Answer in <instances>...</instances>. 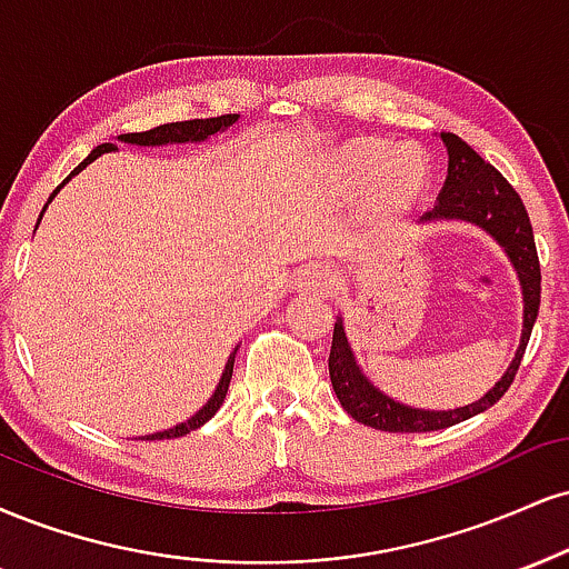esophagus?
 Instances as JSON below:
<instances>
[{
  "label": "esophagus",
  "mask_w": 569,
  "mask_h": 569,
  "mask_svg": "<svg viewBox=\"0 0 569 569\" xmlns=\"http://www.w3.org/2000/svg\"><path fill=\"white\" fill-rule=\"evenodd\" d=\"M299 286L312 291H328L333 286V278L331 272L323 270V267H310V270H305L302 278H299Z\"/></svg>",
  "instance_id": "1"
}]
</instances>
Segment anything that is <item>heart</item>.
<instances>
[{
	"mask_svg": "<svg viewBox=\"0 0 569 569\" xmlns=\"http://www.w3.org/2000/svg\"><path fill=\"white\" fill-rule=\"evenodd\" d=\"M368 211L389 217L408 211L423 196L429 184V167L419 150H395L387 156V146L373 140H358L345 146L333 159V180L345 188L368 182Z\"/></svg>",
	"mask_w": 569,
	"mask_h": 569,
	"instance_id": "1",
	"label": "heart"
}]
</instances>
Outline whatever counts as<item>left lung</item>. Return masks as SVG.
Masks as SVG:
<instances>
[{
  "mask_svg": "<svg viewBox=\"0 0 569 569\" xmlns=\"http://www.w3.org/2000/svg\"><path fill=\"white\" fill-rule=\"evenodd\" d=\"M440 137L445 148H448V177H445L435 209L427 211L421 222L463 219V222L477 224V228H482L496 238L498 246L506 251V257L515 264L519 286H522V339H519L515 360L506 368L501 381L480 400L456 410H421L402 406V402L387 397L368 381V376L358 368L350 341H347L345 323L339 318L333 323L331 355H328V373H331L333 392H337L341 408L355 421L381 429V432H437V429L453 427V423L467 421L471 416L496 406L506 395V389L511 387V381H515L540 307V264L536 238H532V224L522 198L506 182V177L492 163L485 161L475 148H469L461 137L453 132H442Z\"/></svg>",
  "mask_w": 569,
  "mask_h": 569,
  "instance_id": "1",
  "label": "left lung"
}]
</instances>
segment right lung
<instances>
[{
	"label": "right lung",
	"instance_id": "obj_1",
	"mask_svg": "<svg viewBox=\"0 0 569 569\" xmlns=\"http://www.w3.org/2000/svg\"><path fill=\"white\" fill-rule=\"evenodd\" d=\"M236 121H238V113L214 116V119L172 121V124H161V127H156V129H148V132H129V134H119V140H121V142H132V146H169V142H203V140H207V137L217 134V132H222V129H228L230 124H236ZM111 150H119V148H116L113 142H102V146L94 148L92 153H89L87 159L81 161L79 167L73 169V172L68 174L66 180L60 182L58 188L52 190V196L47 198V203H50L52 198L58 196V190L63 188V184H66L68 180H71L73 174H79L81 169L87 167V163H92V161L98 159V156H102V153H111ZM47 203H44V209H47ZM44 209H42V214H44ZM42 214H39V219H42ZM37 224H39V222H37ZM232 362H236V352L230 355L228 362H224L222 379H219V385H217V389H214V395L209 397L207 406H203L201 410H198L196 416H190V419L184 421V423H177V427L167 429V432L148 435L146 440H174V437L190 435V432H193V429L203 427V423H207V421L211 419V416L217 413L219 406H222V402H224V395H228V387H230V379H232Z\"/></svg>",
	"mask_w": 569,
	"mask_h": 569
}]
</instances>
